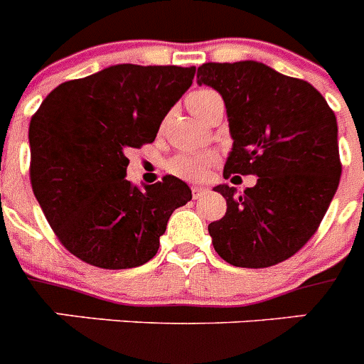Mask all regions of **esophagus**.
Here are the masks:
<instances>
[{"label":"esophagus","mask_w":364,"mask_h":364,"mask_svg":"<svg viewBox=\"0 0 364 364\" xmlns=\"http://www.w3.org/2000/svg\"><path fill=\"white\" fill-rule=\"evenodd\" d=\"M191 191H193V197L198 198V197H200V195H202V193L205 191V189H204V188H198V186H193Z\"/></svg>","instance_id":"34e87169"}]
</instances>
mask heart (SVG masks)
Segmentation results:
<instances>
[{"label":"heart","mask_w":364,"mask_h":364,"mask_svg":"<svg viewBox=\"0 0 364 364\" xmlns=\"http://www.w3.org/2000/svg\"><path fill=\"white\" fill-rule=\"evenodd\" d=\"M215 98H220V96L211 89H195L188 95L186 104H188L189 111L198 118V114ZM215 162H217V156L213 153H205V151H202V153H182L176 154L175 159L169 162V171L180 178L202 180Z\"/></svg>","instance_id":"b5f03b06"}]
</instances>
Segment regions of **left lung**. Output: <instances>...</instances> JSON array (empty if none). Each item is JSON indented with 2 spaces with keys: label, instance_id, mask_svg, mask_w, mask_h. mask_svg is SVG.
<instances>
[{
  "label": "left lung",
  "instance_id": "8db88e82",
  "mask_svg": "<svg viewBox=\"0 0 364 364\" xmlns=\"http://www.w3.org/2000/svg\"><path fill=\"white\" fill-rule=\"evenodd\" d=\"M197 80L226 104L233 147L224 178L259 176L240 195L215 188L228 204L208 226L215 252L239 268L279 264L311 239L337 191L336 114L311 83L253 60L204 63Z\"/></svg>",
  "mask_w": 364,
  "mask_h": 364
}]
</instances>
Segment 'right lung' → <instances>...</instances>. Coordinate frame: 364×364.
<instances>
[{
  "label": "right lung",
  "instance_id": "right-lung-1",
  "mask_svg": "<svg viewBox=\"0 0 364 364\" xmlns=\"http://www.w3.org/2000/svg\"><path fill=\"white\" fill-rule=\"evenodd\" d=\"M195 67L120 63L58 85L28 125L31 184L60 242L105 269L146 264L173 211L191 200L166 175L140 189L125 180V151L151 144Z\"/></svg>",
  "mask_w": 364,
  "mask_h": 364
}]
</instances>
